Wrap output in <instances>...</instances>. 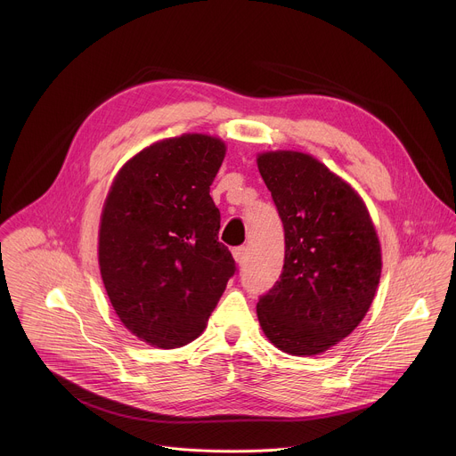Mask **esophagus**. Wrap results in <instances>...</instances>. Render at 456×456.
<instances>
[{
  "instance_id": "esophagus-1",
  "label": "esophagus",
  "mask_w": 456,
  "mask_h": 456,
  "mask_svg": "<svg viewBox=\"0 0 456 456\" xmlns=\"http://www.w3.org/2000/svg\"><path fill=\"white\" fill-rule=\"evenodd\" d=\"M232 256H234L238 265H243L245 259H247V248L245 247H236V248H232Z\"/></svg>"
}]
</instances>
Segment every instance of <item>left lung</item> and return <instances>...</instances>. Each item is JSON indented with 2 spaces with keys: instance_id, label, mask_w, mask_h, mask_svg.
Listing matches in <instances>:
<instances>
[{
  "instance_id": "1",
  "label": "left lung",
  "mask_w": 456,
  "mask_h": 456,
  "mask_svg": "<svg viewBox=\"0 0 456 456\" xmlns=\"http://www.w3.org/2000/svg\"><path fill=\"white\" fill-rule=\"evenodd\" d=\"M285 229V264L259 296L269 341L290 355H315L350 336L380 278V243L359 194L327 166L299 151L257 155Z\"/></svg>"
}]
</instances>
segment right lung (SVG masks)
<instances>
[{
  "label": "right lung",
  "mask_w": 456,
  "mask_h": 456,
  "mask_svg": "<svg viewBox=\"0 0 456 456\" xmlns=\"http://www.w3.org/2000/svg\"><path fill=\"white\" fill-rule=\"evenodd\" d=\"M220 139L187 134L127 160L106 197L99 267L124 327L157 348H178L208 327L236 264L218 241L211 183Z\"/></svg>",
  "instance_id": "right-lung-1"
}]
</instances>
